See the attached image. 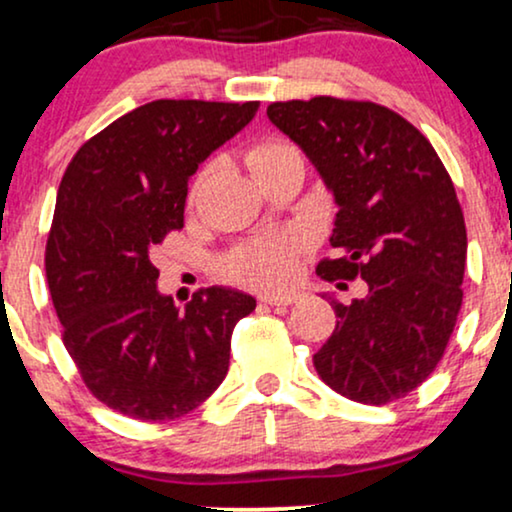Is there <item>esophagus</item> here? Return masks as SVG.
<instances>
[{
  "label": "esophagus",
  "instance_id": "esophagus-1",
  "mask_svg": "<svg viewBox=\"0 0 512 512\" xmlns=\"http://www.w3.org/2000/svg\"><path fill=\"white\" fill-rule=\"evenodd\" d=\"M261 301L268 306H289L296 301V294H266L261 296Z\"/></svg>",
  "mask_w": 512,
  "mask_h": 512
}]
</instances>
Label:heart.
I'll list each match as a JSON object with an SVG mask.
<instances>
[{"label":"heart","instance_id":"1","mask_svg":"<svg viewBox=\"0 0 512 512\" xmlns=\"http://www.w3.org/2000/svg\"><path fill=\"white\" fill-rule=\"evenodd\" d=\"M294 151L296 149L285 142H261L249 151V166L256 173L268 163L294 154ZM296 258H299V242L296 239H266V242H256L239 249L232 256L230 268L232 273L242 277L249 285L280 287L292 280Z\"/></svg>","mask_w":512,"mask_h":512}]
</instances>
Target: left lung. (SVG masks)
<instances>
[{"mask_svg": "<svg viewBox=\"0 0 512 512\" xmlns=\"http://www.w3.org/2000/svg\"><path fill=\"white\" fill-rule=\"evenodd\" d=\"M268 118L318 170L337 204L325 280L363 277L313 356L325 384L358 403L401 399L437 368L463 304L468 256L456 189L437 151L399 113L372 102H275Z\"/></svg>", "mask_w": 512, "mask_h": 512, "instance_id": "obj_1", "label": "left lung"}]
</instances>
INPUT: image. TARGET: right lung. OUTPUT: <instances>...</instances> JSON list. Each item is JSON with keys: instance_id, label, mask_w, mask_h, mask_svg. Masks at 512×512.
Here are the masks:
<instances>
[{"instance_id": "right-lung-1", "label": "right lung", "mask_w": 512, "mask_h": 512, "mask_svg": "<svg viewBox=\"0 0 512 512\" xmlns=\"http://www.w3.org/2000/svg\"><path fill=\"white\" fill-rule=\"evenodd\" d=\"M258 102L159 99L80 147L63 173L47 282L63 344L99 401L144 422L201 406L230 368L251 294L206 287L185 308L156 287L151 249L185 225L189 178L254 121Z\"/></svg>"}]
</instances>
